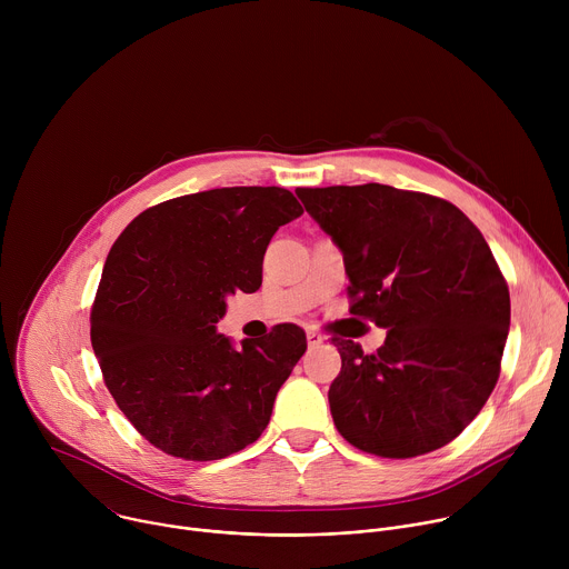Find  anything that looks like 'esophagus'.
Here are the masks:
<instances>
[{"instance_id":"esophagus-1","label":"esophagus","mask_w":569,"mask_h":569,"mask_svg":"<svg viewBox=\"0 0 569 569\" xmlns=\"http://www.w3.org/2000/svg\"><path fill=\"white\" fill-rule=\"evenodd\" d=\"M306 340H308V347H319L323 342V336L319 331H315V329H308L306 331Z\"/></svg>"}]
</instances>
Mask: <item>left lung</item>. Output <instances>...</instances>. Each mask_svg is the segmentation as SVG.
<instances>
[{"mask_svg": "<svg viewBox=\"0 0 569 569\" xmlns=\"http://www.w3.org/2000/svg\"><path fill=\"white\" fill-rule=\"evenodd\" d=\"M295 193L345 257L349 312L387 329L376 353L333 338L336 428L389 459L450 443L489 400L509 336V286L489 242L428 193L387 184Z\"/></svg>", "mask_w": 569, "mask_h": 569, "instance_id": "obj_1", "label": "left lung"}]
</instances>
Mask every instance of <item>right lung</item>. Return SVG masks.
Returning a JSON list of instances; mask_svg holds the SVG:
<instances>
[{
	"label": "right lung",
	"instance_id": "right-lung-1",
	"mask_svg": "<svg viewBox=\"0 0 569 569\" xmlns=\"http://www.w3.org/2000/svg\"><path fill=\"white\" fill-rule=\"evenodd\" d=\"M301 213L288 189H211L146 209L114 240L92 306V349L119 410L154 448L222 459L270 423L306 333L279 323L233 349L216 323L227 295L261 288L274 231Z\"/></svg>",
	"mask_w": 569,
	"mask_h": 569
}]
</instances>
